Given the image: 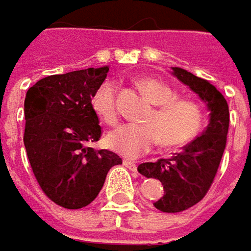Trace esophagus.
<instances>
[{"label": "esophagus", "mask_w": 251, "mask_h": 251, "mask_svg": "<svg viewBox=\"0 0 251 251\" xmlns=\"http://www.w3.org/2000/svg\"><path fill=\"white\" fill-rule=\"evenodd\" d=\"M124 165H125L126 168H129L130 171H133V172H136L137 171V165L134 164L133 161H129V160H124Z\"/></svg>", "instance_id": "34e87169"}]
</instances>
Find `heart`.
Here are the masks:
<instances>
[{
    "mask_svg": "<svg viewBox=\"0 0 251 251\" xmlns=\"http://www.w3.org/2000/svg\"><path fill=\"white\" fill-rule=\"evenodd\" d=\"M142 87L155 107L144 117V124H125L114 129L107 137L109 149L134 158L150 151L160 140L165 147H177L193 140L203 127L200 105L190 100H176L168 84L152 77L143 79ZM115 94V84L105 82L91 99L94 112L108 125L118 122Z\"/></svg>",
    "mask_w": 251,
    "mask_h": 251,
    "instance_id": "heart-1",
    "label": "heart"
}]
</instances>
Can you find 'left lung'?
I'll return each mask as SVG.
<instances>
[{"label":"left lung","instance_id":"left-lung-1","mask_svg":"<svg viewBox=\"0 0 251 251\" xmlns=\"http://www.w3.org/2000/svg\"><path fill=\"white\" fill-rule=\"evenodd\" d=\"M179 82L199 96L208 109V125L193 142L169 160L140 164L137 171L155 177L164 186V195L154 207L162 212H180L193 207L208 192L226 144L229 108L225 97L208 80L182 68H171Z\"/></svg>","mask_w":251,"mask_h":251}]
</instances>
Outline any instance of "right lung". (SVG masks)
<instances>
[{
	"instance_id": "add662e5",
	"label": "right lung",
	"mask_w": 251,
	"mask_h": 251,
	"mask_svg": "<svg viewBox=\"0 0 251 251\" xmlns=\"http://www.w3.org/2000/svg\"><path fill=\"white\" fill-rule=\"evenodd\" d=\"M108 66L43 77L25 99L23 143L43 192L68 210L86 207L99 196L108 171L122 164L109 150H94L101 126L91 105Z\"/></svg>"
}]
</instances>
